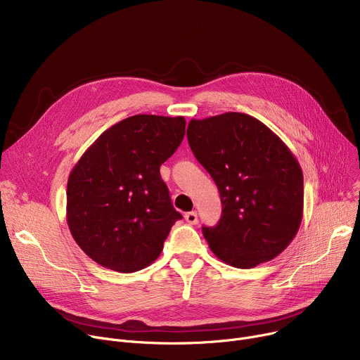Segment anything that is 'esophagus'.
Wrapping results in <instances>:
<instances>
[{
    "mask_svg": "<svg viewBox=\"0 0 360 360\" xmlns=\"http://www.w3.org/2000/svg\"><path fill=\"white\" fill-rule=\"evenodd\" d=\"M185 220L189 224H197L198 223V214L197 211H189L185 214Z\"/></svg>",
    "mask_w": 360,
    "mask_h": 360,
    "instance_id": "34e87169",
    "label": "esophagus"
}]
</instances>
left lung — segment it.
<instances>
[{
  "mask_svg": "<svg viewBox=\"0 0 360 360\" xmlns=\"http://www.w3.org/2000/svg\"><path fill=\"white\" fill-rule=\"evenodd\" d=\"M186 136L221 197L220 221L202 227L212 253L250 269L288 248L304 208L302 171L288 146L243 112L191 120Z\"/></svg>",
  "mask_w": 360,
  "mask_h": 360,
  "instance_id": "1",
  "label": "left lung"
}]
</instances>
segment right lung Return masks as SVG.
Listing matches in <instances>:
<instances>
[{
	"mask_svg": "<svg viewBox=\"0 0 360 360\" xmlns=\"http://www.w3.org/2000/svg\"><path fill=\"white\" fill-rule=\"evenodd\" d=\"M184 117L137 114L111 126L69 174L66 221L78 246L122 274L149 266L182 215L174 208L160 165L185 134Z\"/></svg>",
	"mask_w": 360,
	"mask_h": 360,
	"instance_id": "right-lung-1",
	"label": "right lung"
}]
</instances>
